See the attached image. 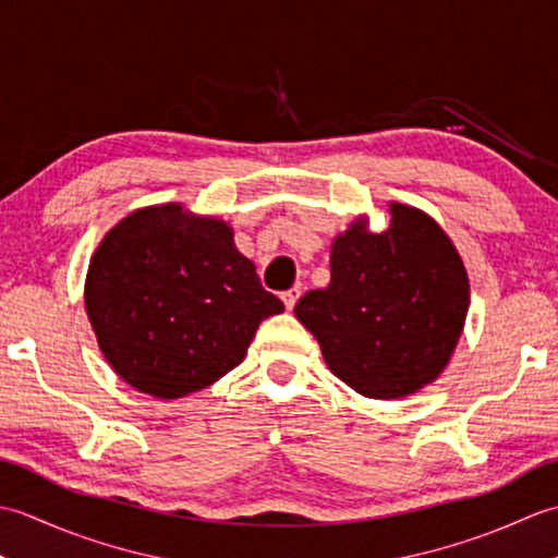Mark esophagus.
<instances>
[{"label": "esophagus", "mask_w": 558, "mask_h": 558, "mask_svg": "<svg viewBox=\"0 0 558 558\" xmlns=\"http://www.w3.org/2000/svg\"><path fill=\"white\" fill-rule=\"evenodd\" d=\"M300 294H302V288H290V290H286L280 294L282 298V302H286V306L288 310L292 312L294 310V304H298V300H300Z\"/></svg>", "instance_id": "obj_1"}]
</instances>
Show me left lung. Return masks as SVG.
<instances>
[{
  "mask_svg": "<svg viewBox=\"0 0 558 558\" xmlns=\"http://www.w3.org/2000/svg\"><path fill=\"white\" fill-rule=\"evenodd\" d=\"M390 228L357 218L330 246V282L294 306L328 369L357 393L393 400L446 369L465 326L470 282L453 242L426 213L390 204Z\"/></svg>",
  "mask_w": 558,
  "mask_h": 558,
  "instance_id": "obj_1",
  "label": "left lung"
}]
</instances>
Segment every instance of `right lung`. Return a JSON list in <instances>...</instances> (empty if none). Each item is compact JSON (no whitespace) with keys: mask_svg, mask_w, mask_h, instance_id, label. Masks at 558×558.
<instances>
[{"mask_svg":"<svg viewBox=\"0 0 558 558\" xmlns=\"http://www.w3.org/2000/svg\"><path fill=\"white\" fill-rule=\"evenodd\" d=\"M282 310L236 252L230 225L180 204L117 222L86 276V312L105 360L160 400L216 384L244 360L258 324Z\"/></svg>","mask_w":558,"mask_h":558,"instance_id":"right-lung-1","label":"right lung"}]
</instances>
